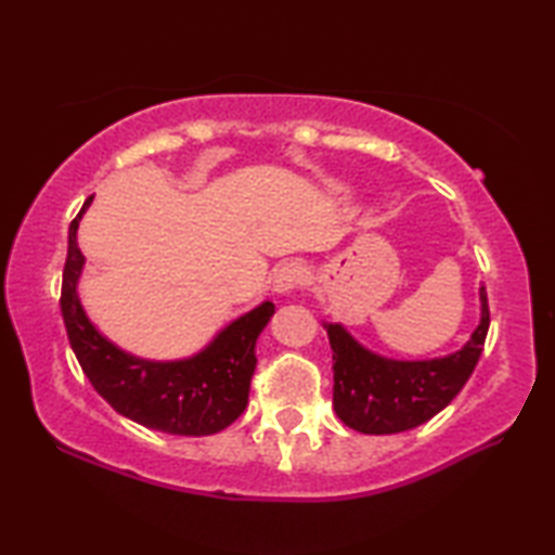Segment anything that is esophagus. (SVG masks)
<instances>
[{
  "label": "esophagus",
  "mask_w": 555,
  "mask_h": 555,
  "mask_svg": "<svg viewBox=\"0 0 555 555\" xmlns=\"http://www.w3.org/2000/svg\"><path fill=\"white\" fill-rule=\"evenodd\" d=\"M306 279H308V269L300 264V261H288V264L276 269L271 286H274L279 296H284V294H291V291H296L298 286H304Z\"/></svg>",
  "instance_id": "1"
}]
</instances>
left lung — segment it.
Instances as JSON below:
<instances>
[{
    "instance_id": "8db88e82",
    "label": "left lung",
    "mask_w": 555,
    "mask_h": 555,
    "mask_svg": "<svg viewBox=\"0 0 555 555\" xmlns=\"http://www.w3.org/2000/svg\"><path fill=\"white\" fill-rule=\"evenodd\" d=\"M333 347V409L345 426L387 436L426 424L453 401L473 374L490 331L487 291L480 325L457 352L434 360H389L367 350L340 323H325Z\"/></svg>"
}]
</instances>
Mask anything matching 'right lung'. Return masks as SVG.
I'll use <instances>...</instances> for the list:
<instances>
[{
  "instance_id": "right-lung-1",
  "label": "right lung",
  "mask_w": 555,
  "mask_h": 555,
  "mask_svg": "<svg viewBox=\"0 0 555 555\" xmlns=\"http://www.w3.org/2000/svg\"><path fill=\"white\" fill-rule=\"evenodd\" d=\"M90 203L92 198L70 222L61 288L63 323L86 377L112 409L152 430L212 436L228 428L247 409L257 367V337L274 315V304L264 300L251 308L185 360L158 362L125 352L92 325L78 298V281L86 267L78 224Z\"/></svg>"
}]
</instances>
